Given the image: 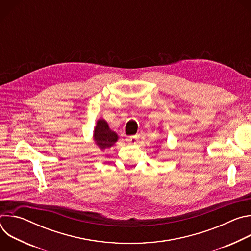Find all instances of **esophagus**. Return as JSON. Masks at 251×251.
<instances>
[{
	"label": "esophagus",
	"mask_w": 251,
	"mask_h": 251,
	"mask_svg": "<svg viewBox=\"0 0 251 251\" xmlns=\"http://www.w3.org/2000/svg\"><path fill=\"white\" fill-rule=\"evenodd\" d=\"M126 140H127L129 143H131V144H137L138 140H139V135H134V136L127 137Z\"/></svg>",
	"instance_id": "obj_1"
}]
</instances>
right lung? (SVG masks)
I'll return each instance as SVG.
<instances>
[{"instance_id":"1","label":"right lung","mask_w":251,"mask_h":251,"mask_svg":"<svg viewBox=\"0 0 251 251\" xmlns=\"http://www.w3.org/2000/svg\"><path fill=\"white\" fill-rule=\"evenodd\" d=\"M93 138L96 145L100 149H105L113 146L118 139V136L115 132L109 129L108 124L104 119H99L94 130Z\"/></svg>"}]
</instances>
